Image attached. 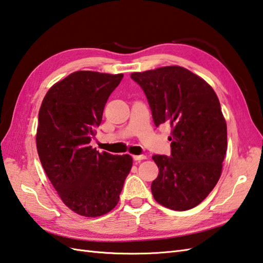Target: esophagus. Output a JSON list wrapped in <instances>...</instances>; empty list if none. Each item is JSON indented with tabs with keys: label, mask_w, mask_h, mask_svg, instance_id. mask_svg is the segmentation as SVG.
<instances>
[{
	"label": "esophagus",
	"mask_w": 263,
	"mask_h": 263,
	"mask_svg": "<svg viewBox=\"0 0 263 263\" xmlns=\"http://www.w3.org/2000/svg\"><path fill=\"white\" fill-rule=\"evenodd\" d=\"M146 158H147V156H144V155H135V156H133V159H135L136 161H141V160L146 159Z\"/></svg>",
	"instance_id": "1"
}]
</instances>
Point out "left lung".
<instances>
[{
	"instance_id": "1",
	"label": "left lung",
	"mask_w": 263,
	"mask_h": 263,
	"mask_svg": "<svg viewBox=\"0 0 263 263\" xmlns=\"http://www.w3.org/2000/svg\"><path fill=\"white\" fill-rule=\"evenodd\" d=\"M146 95L156 126L172 127L171 157L155 155L159 174L152 183L155 200L172 210L192 209L219 180L227 126L216 92L182 66L131 74Z\"/></svg>"
}]
</instances>
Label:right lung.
Returning <instances> with one entry per match:
<instances>
[{"label": "right lung", "mask_w": 263, "mask_h": 263, "mask_svg": "<svg viewBox=\"0 0 263 263\" xmlns=\"http://www.w3.org/2000/svg\"><path fill=\"white\" fill-rule=\"evenodd\" d=\"M123 74L77 71L49 89L38 114L37 152L66 206L85 217L115 208L132 167L130 155L90 146L109 95Z\"/></svg>", "instance_id": "1"}]
</instances>
